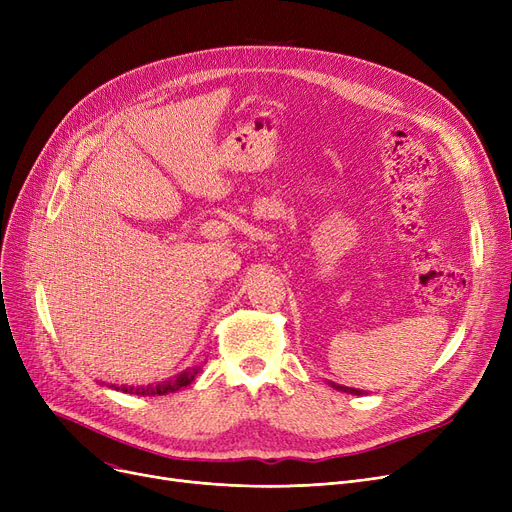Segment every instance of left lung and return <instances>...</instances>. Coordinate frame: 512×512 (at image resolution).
<instances>
[{
	"mask_svg": "<svg viewBox=\"0 0 512 512\" xmlns=\"http://www.w3.org/2000/svg\"><path fill=\"white\" fill-rule=\"evenodd\" d=\"M334 388H340V390H344V392H351V394H363L361 390H355V388H344V386H334Z\"/></svg>",
	"mask_w": 512,
	"mask_h": 512,
	"instance_id": "obj_1",
	"label": "left lung"
}]
</instances>
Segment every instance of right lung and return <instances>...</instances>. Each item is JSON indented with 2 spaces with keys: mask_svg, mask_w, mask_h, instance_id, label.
<instances>
[{
  "mask_svg": "<svg viewBox=\"0 0 512 512\" xmlns=\"http://www.w3.org/2000/svg\"><path fill=\"white\" fill-rule=\"evenodd\" d=\"M195 373L197 371H184L180 378L176 382H166V384H157V386H147V388H116V390H122L126 394H139V396H164L168 392H176L180 390L182 386H188L193 380H195Z\"/></svg>",
  "mask_w": 512,
  "mask_h": 512,
  "instance_id": "right-lung-1",
  "label": "right lung"
}]
</instances>
